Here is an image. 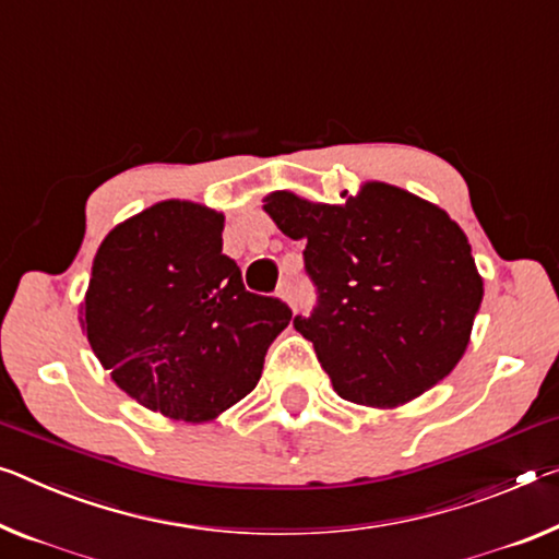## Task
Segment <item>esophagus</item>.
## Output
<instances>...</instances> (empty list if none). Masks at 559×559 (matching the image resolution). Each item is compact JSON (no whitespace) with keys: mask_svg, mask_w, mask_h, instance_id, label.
Listing matches in <instances>:
<instances>
[{"mask_svg":"<svg viewBox=\"0 0 559 559\" xmlns=\"http://www.w3.org/2000/svg\"><path fill=\"white\" fill-rule=\"evenodd\" d=\"M280 297L285 299L289 307H295L297 305V289H295V285H292V282H282V285H280Z\"/></svg>","mask_w":559,"mask_h":559,"instance_id":"1","label":"esophagus"}]
</instances>
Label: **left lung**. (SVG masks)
I'll list each match as a JSON object with an SVG mask.
<instances>
[{"label": "left lung", "mask_w": 559, "mask_h": 559, "mask_svg": "<svg viewBox=\"0 0 559 559\" xmlns=\"http://www.w3.org/2000/svg\"><path fill=\"white\" fill-rule=\"evenodd\" d=\"M264 212L287 237L305 239L317 305L292 324L314 345L340 397L397 407L452 372L483 280L448 212L382 182L342 207L274 192Z\"/></svg>", "instance_id": "1"}]
</instances>
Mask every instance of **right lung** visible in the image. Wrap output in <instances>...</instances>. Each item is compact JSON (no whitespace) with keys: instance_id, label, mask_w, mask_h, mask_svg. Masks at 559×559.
Segmentation results:
<instances>
[{"instance_id":"obj_1","label":"right lung","mask_w":559,"mask_h":559,"mask_svg":"<svg viewBox=\"0 0 559 559\" xmlns=\"http://www.w3.org/2000/svg\"><path fill=\"white\" fill-rule=\"evenodd\" d=\"M222 227L202 204H154L105 237L84 297V330L111 380L185 423L247 397L292 320L280 297L245 289Z\"/></svg>"}]
</instances>
